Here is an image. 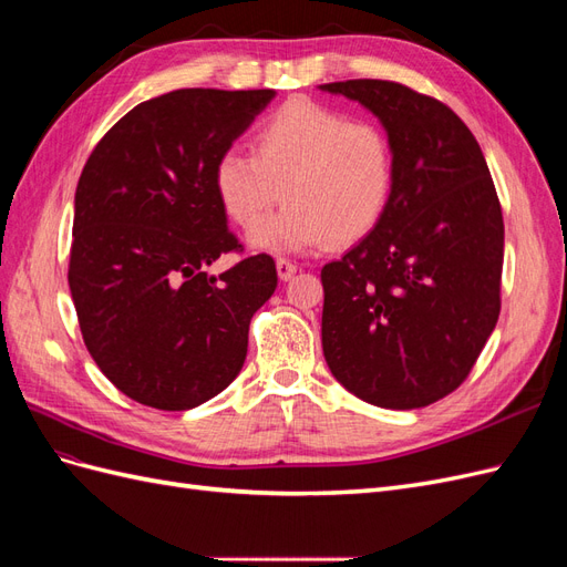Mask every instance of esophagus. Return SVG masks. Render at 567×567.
<instances>
[{
	"instance_id": "1",
	"label": "esophagus",
	"mask_w": 567,
	"mask_h": 567,
	"mask_svg": "<svg viewBox=\"0 0 567 567\" xmlns=\"http://www.w3.org/2000/svg\"><path fill=\"white\" fill-rule=\"evenodd\" d=\"M296 271H298V265H296V262L286 260V257H279V260H277V274H279L281 281H288L290 277H293Z\"/></svg>"
}]
</instances>
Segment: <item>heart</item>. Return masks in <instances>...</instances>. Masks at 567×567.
I'll return each mask as SVG.
<instances>
[{
  "instance_id": "1",
  "label": "heart",
  "mask_w": 567,
  "mask_h": 567,
  "mask_svg": "<svg viewBox=\"0 0 567 567\" xmlns=\"http://www.w3.org/2000/svg\"><path fill=\"white\" fill-rule=\"evenodd\" d=\"M392 186L385 130L310 99H290L269 113L255 130V153L227 148L215 165L221 208L244 229L285 192L287 208L248 236L267 252L359 241L385 215Z\"/></svg>"
}]
</instances>
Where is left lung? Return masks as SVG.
Segmentation results:
<instances>
[{
	"instance_id": "1",
	"label": "left lung",
	"mask_w": 567,
	"mask_h": 567,
	"mask_svg": "<svg viewBox=\"0 0 567 567\" xmlns=\"http://www.w3.org/2000/svg\"><path fill=\"white\" fill-rule=\"evenodd\" d=\"M319 90L371 111L394 153L385 215L321 269L326 364L369 404L427 406L466 381L499 319L504 217L489 167L433 96L388 80Z\"/></svg>"
}]
</instances>
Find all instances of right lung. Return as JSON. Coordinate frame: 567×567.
<instances>
[{"mask_svg":"<svg viewBox=\"0 0 567 567\" xmlns=\"http://www.w3.org/2000/svg\"><path fill=\"white\" fill-rule=\"evenodd\" d=\"M274 94L196 87L148 99L82 169L68 286L84 346L134 402L194 409L246 362L248 326L277 288V265L260 252L208 274L219 255L244 250L215 165Z\"/></svg>","mask_w":567,"mask_h":567,"instance_id":"1","label":"right lung"}]
</instances>
